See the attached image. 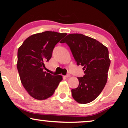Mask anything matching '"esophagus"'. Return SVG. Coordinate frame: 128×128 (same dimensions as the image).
<instances>
[{
    "instance_id": "obj_1",
    "label": "esophagus",
    "mask_w": 128,
    "mask_h": 128,
    "mask_svg": "<svg viewBox=\"0 0 128 128\" xmlns=\"http://www.w3.org/2000/svg\"><path fill=\"white\" fill-rule=\"evenodd\" d=\"M64 77L65 78H69V77H70V74H67V75L66 76H64Z\"/></svg>"
}]
</instances>
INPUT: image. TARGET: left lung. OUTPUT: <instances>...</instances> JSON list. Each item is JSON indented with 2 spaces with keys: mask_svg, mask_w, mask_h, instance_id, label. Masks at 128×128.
Instances as JSON below:
<instances>
[{
  "mask_svg": "<svg viewBox=\"0 0 128 128\" xmlns=\"http://www.w3.org/2000/svg\"><path fill=\"white\" fill-rule=\"evenodd\" d=\"M71 50L77 65L83 66L85 75L78 78L79 86L72 90L73 98L88 104L98 98L105 87L110 66L108 48L96 39L80 34H68L62 42Z\"/></svg>",
  "mask_w": 128,
  "mask_h": 128,
  "instance_id": "1",
  "label": "left lung"
}]
</instances>
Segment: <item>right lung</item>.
Returning <instances> with one entry per match:
<instances>
[{
    "mask_svg": "<svg viewBox=\"0 0 128 128\" xmlns=\"http://www.w3.org/2000/svg\"><path fill=\"white\" fill-rule=\"evenodd\" d=\"M66 35L52 31L36 34L27 38L18 48L17 67L20 80L34 99L45 100L52 96L62 80V76L52 75L44 69L55 46Z\"/></svg>",
    "mask_w": 128,
    "mask_h": 128,
    "instance_id": "right-lung-1",
    "label": "right lung"
}]
</instances>
